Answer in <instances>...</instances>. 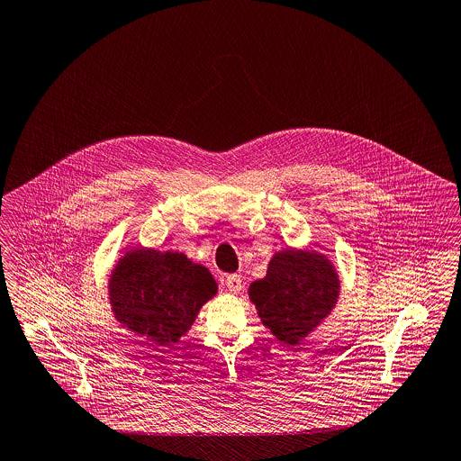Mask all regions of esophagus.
<instances>
[{
    "label": "esophagus",
    "mask_w": 461,
    "mask_h": 461,
    "mask_svg": "<svg viewBox=\"0 0 461 461\" xmlns=\"http://www.w3.org/2000/svg\"><path fill=\"white\" fill-rule=\"evenodd\" d=\"M225 285H227V289L230 293L238 294L241 291V287H243V280H241L240 275H229L225 278Z\"/></svg>",
    "instance_id": "1"
}]
</instances>
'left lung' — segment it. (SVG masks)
Returning <instances> with one entry per match:
<instances>
[{
	"label": "left lung",
	"mask_w": 461,
	"mask_h": 461,
	"mask_svg": "<svg viewBox=\"0 0 461 461\" xmlns=\"http://www.w3.org/2000/svg\"><path fill=\"white\" fill-rule=\"evenodd\" d=\"M339 276L328 255L308 249L275 251L266 276L251 282L257 315L278 341L299 345L331 315Z\"/></svg>",
	"instance_id": "left-lung-1"
}]
</instances>
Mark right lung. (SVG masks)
<instances>
[{"mask_svg": "<svg viewBox=\"0 0 461 461\" xmlns=\"http://www.w3.org/2000/svg\"><path fill=\"white\" fill-rule=\"evenodd\" d=\"M218 293L208 267L183 251L130 247L114 264L107 294L114 319L158 345L177 343Z\"/></svg>", "mask_w": 461, "mask_h": 461, "instance_id": "obj_1", "label": "right lung"}]
</instances>
